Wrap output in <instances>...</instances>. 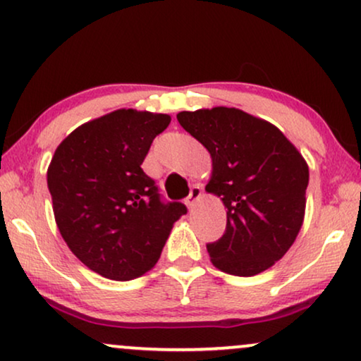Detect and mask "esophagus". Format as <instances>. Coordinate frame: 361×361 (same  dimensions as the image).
Instances as JSON below:
<instances>
[{"mask_svg":"<svg viewBox=\"0 0 361 361\" xmlns=\"http://www.w3.org/2000/svg\"><path fill=\"white\" fill-rule=\"evenodd\" d=\"M202 197V187H200L199 184L197 185H192L190 187V194H189V197L185 199V204H187V207L189 209H194V205L199 202V199Z\"/></svg>","mask_w":361,"mask_h":361,"instance_id":"34e87169","label":"esophagus"}]
</instances>
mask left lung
<instances>
[{"label":"left lung","instance_id":"obj_1","mask_svg":"<svg viewBox=\"0 0 361 361\" xmlns=\"http://www.w3.org/2000/svg\"><path fill=\"white\" fill-rule=\"evenodd\" d=\"M177 121L210 152L205 190L227 207L226 232L207 243L212 264L237 277L270 269L300 232L305 159L274 124L235 107L182 111Z\"/></svg>","mask_w":361,"mask_h":361}]
</instances>
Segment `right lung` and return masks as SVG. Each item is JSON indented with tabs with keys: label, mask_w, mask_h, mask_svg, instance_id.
Instances as JSON below:
<instances>
[{
	"label": "right lung",
	"mask_w": 361,
	"mask_h": 361,
	"mask_svg": "<svg viewBox=\"0 0 361 361\" xmlns=\"http://www.w3.org/2000/svg\"><path fill=\"white\" fill-rule=\"evenodd\" d=\"M171 116L118 109L79 126L48 169L54 219L64 242L92 272L133 280L151 270L171 228L187 214L162 200L140 164Z\"/></svg>",
	"instance_id": "obj_1"
}]
</instances>
